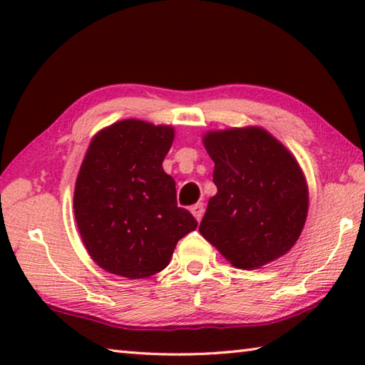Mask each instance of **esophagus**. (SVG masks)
I'll return each mask as SVG.
<instances>
[{
	"label": "esophagus",
	"instance_id": "34e87169",
	"mask_svg": "<svg viewBox=\"0 0 365 365\" xmlns=\"http://www.w3.org/2000/svg\"><path fill=\"white\" fill-rule=\"evenodd\" d=\"M190 211H191V214L195 215V219L200 222L202 219V214H205V206H202V202H197V205L191 206Z\"/></svg>",
	"mask_w": 365,
	"mask_h": 365
}]
</instances>
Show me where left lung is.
Here are the masks:
<instances>
[{"label":"left lung","mask_w":365,"mask_h":365,"mask_svg":"<svg viewBox=\"0 0 365 365\" xmlns=\"http://www.w3.org/2000/svg\"><path fill=\"white\" fill-rule=\"evenodd\" d=\"M217 193L200 233L233 267L252 270L293 248L306 224L309 191L298 160L262 127L205 133Z\"/></svg>","instance_id":"left-lung-1"}]
</instances>
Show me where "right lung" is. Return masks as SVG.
<instances>
[{"instance_id": "1", "label": "right lung", "mask_w": 365, "mask_h": 365, "mask_svg": "<svg viewBox=\"0 0 365 365\" xmlns=\"http://www.w3.org/2000/svg\"><path fill=\"white\" fill-rule=\"evenodd\" d=\"M175 130L125 119L90 141L73 190L86 251L109 274L146 279L165 269L196 219L177 206L175 180L163 169Z\"/></svg>"}]
</instances>
